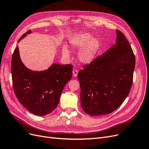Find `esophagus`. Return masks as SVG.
<instances>
[{
    "label": "esophagus",
    "instance_id": "obj_1",
    "mask_svg": "<svg viewBox=\"0 0 149 149\" xmlns=\"http://www.w3.org/2000/svg\"><path fill=\"white\" fill-rule=\"evenodd\" d=\"M78 72H79V71L77 70V69H74L73 70V72H72V73H73V76L74 77H77V74H78Z\"/></svg>",
    "mask_w": 149,
    "mask_h": 149
}]
</instances>
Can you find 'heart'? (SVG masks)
Instances as JSON below:
<instances>
[{
	"label": "heart",
	"mask_w": 149,
	"mask_h": 149,
	"mask_svg": "<svg viewBox=\"0 0 149 149\" xmlns=\"http://www.w3.org/2000/svg\"><path fill=\"white\" fill-rule=\"evenodd\" d=\"M69 43L74 49H80L78 54L79 60L85 64H89L94 60L101 46L99 40L92 38V36L88 33H81L73 36ZM63 54L66 56L69 55L66 47L63 49Z\"/></svg>",
	"instance_id": "b5f03b06"
}]
</instances>
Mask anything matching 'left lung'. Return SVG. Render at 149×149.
Returning a JSON list of instances; mask_svg holds the SVG:
<instances>
[{"label": "left lung", "mask_w": 149, "mask_h": 149, "mask_svg": "<svg viewBox=\"0 0 149 149\" xmlns=\"http://www.w3.org/2000/svg\"><path fill=\"white\" fill-rule=\"evenodd\" d=\"M116 44L78 73L83 111L91 116L118 109L130 91L135 56L122 32L116 30Z\"/></svg>", "instance_id": "1"}]
</instances>
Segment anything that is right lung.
Here are the masks:
<instances>
[{
	"label": "right lung",
	"instance_id": "right-lung-1",
	"mask_svg": "<svg viewBox=\"0 0 149 149\" xmlns=\"http://www.w3.org/2000/svg\"><path fill=\"white\" fill-rule=\"evenodd\" d=\"M27 31L20 40L30 33ZM72 64H53L47 70L37 72L27 69L21 60L18 46L11 58L13 86L17 99L37 116L50 113L56 108L66 84L72 76Z\"/></svg>",
	"mask_w": 149,
	"mask_h": 149
}]
</instances>
